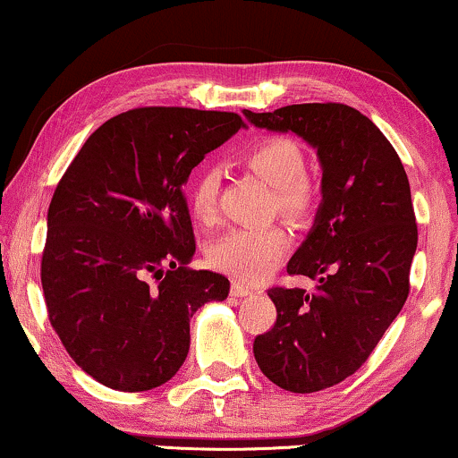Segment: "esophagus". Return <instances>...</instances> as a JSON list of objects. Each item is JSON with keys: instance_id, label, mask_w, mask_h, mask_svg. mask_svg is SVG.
<instances>
[{"instance_id": "obj_1", "label": "esophagus", "mask_w": 458, "mask_h": 458, "mask_svg": "<svg viewBox=\"0 0 458 458\" xmlns=\"http://www.w3.org/2000/svg\"><path fill=\"white\" fill-rule=\"evenodd\" d=\"M231 295L248 297V295H252V291H250V286L242 284V282H233V284H231Z\"/></svg>"}]
</instances>
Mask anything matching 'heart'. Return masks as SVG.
<instances>
[{"mask_svg": "<svg viewBox=\"0 0 458 458\" xmlns=\"http://www.w3.org/2000/svg\"><path fill=\"white\" fill-rule=\"evenodd\" d=\"M248 167L274 186L276 208L289 218L312 212L314 193L306 180V155L289 138H269L246 152ZM220 176L214 167H201L189 186V208L197 223L212 225L218 214ZM286 231L280 225L231 229L208 250V261L242 282L261 280L286 250Z\"/></svg>", "mask_w": 458, "mask_h": 458, "instance_id": "1", "label": "heart"}]
</instances>
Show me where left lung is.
I'll use <instances>...</instances> for the list:
<instances>
[{
  "label": "left lung",
  "mask_w": 458,
  "mask_h": 458,
  "mask_svg": "<svg viewBox=\"0 0 458 458\" xmlns=\"http://www.w3.org/2000/svg\"><path fill=\"white\" fill-rule=\"evenodd\" d=\"M255 127L293 131L314 146L323 167V203L306 242L286 265L318 282L272 286L276 323L255 337L259 367L291 393L340 385L369 359L410 293L419 244L408 174L391 142L344 104L244 110Z\"/></svg>",
  "instance_id": "1"
}]
</instances>
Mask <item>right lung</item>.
I'll return each mask as SVG.
<instances>
[{"mask_svg":"<svg viewBox=\"0 0 458 458\" xmlns=\"http://www.w3.org/2000/svg\"><path fill=\"white\" fill-rule=\"evenodd\" d=\"M235 112L148 106L95 129L56 184L42 252L48 320L73 363L114 391L176 376L191 318L229 280L186 267L195 235L182 184L238 129Z\"/></svg>","mask_w":458,"mask_h":458,"instance_id":"1","label":"right lung"}]
</instances>
